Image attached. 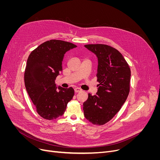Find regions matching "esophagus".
I'll return each mask as SVG.
<instances>
[{
  "label": "esophagus",
  "mask_w": 160,
  "mask_h": 160,
  "mask_svg": "<svg viewBox=\"0 0 160 160\" xmlns=\"http://www.w3.org/2000/svg\"><path fill=\"white\" fill-rule=\"evenodd\" d=\"M81 91H82V89L80 88H74V92H75V93H78V92H80Z\"/></svg>",
  "instance_id": "34e87169"
}]
</instances>
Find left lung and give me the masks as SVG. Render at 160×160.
I'll return each instance as SVG.
<instances>
[{"instance_id":"left-lung-1","label":"left lung","mask_w":160,"mask_h":160,"mask_svg":"<svg viewBox=\"0 0 160 160\" xmlns=\"http://www.w3.org/2000/svg\"><path fill=\"white\" fill-rule=\"evenodd\" d=\"M98 59V91L88 93L83 105V114L91 123L102 125L110 121L121 108L130 92L131 71L117 49L102 44L86 45Z\"/></svg>"}]
</instances>
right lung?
Returning <instances> with one entry per match:
<instances>
[{
  "label": "right lung",
  "mask_w": 160,
  "mask_h": 160,
  "mask_svg": "<svg viewBox=\"0 0 160 160\" xmlns=\"http://www.w3.org/2000/svg\"><path fill=\"white\" fill-rule=\"evenodd\" d=\"M77 46L52 39L44 42L30 53L24 72L27 93L39 115L47 120L63 115L74 91L57 86L55 80L62 71L65 54Z\"/></svg>",
  "instance_id": "1"
}]
</instances>
